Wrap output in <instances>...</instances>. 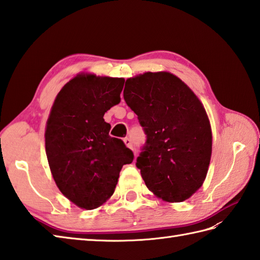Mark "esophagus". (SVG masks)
Masks as SVG:
<instances>
[{"mask_svg":"<svg viewBox=\"0 0 260 260\" xmlns=\"http://www.w3.org/2000/svg\"><path fill=\"white\" fill-rule=\"evenodd\" d=\"M123 142H124V145L128 147V148H130V149H134V146H132V141H131V139L130 138H124L123 139Z\"/></svg>","mask_w":260,"mask_h":260,"instance_id":"1","label":"esophagus"}]
</instances>
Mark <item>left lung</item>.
Masks as SVG:
<instances>
[{"label":"left lung","mask_w":260,"mask_h":260,"mask_svg":"<svg viewBox=\"0 0 260 260\" xmlns=\"http://www.w3.org/2000/svg\"><path fill=\"white\" fill-rule=\"evenodd\" d=\"M123 98L147 135L136 166L148 189L168 203L191 197L211 157V126L203 103L169 72L128 79Z\"/></svg>","instance_id":"left-lung-1"}]
</instances>
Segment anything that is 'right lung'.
<instances>
[{
    "instance_id": "obj_1",
    "label": "right lung",
    "mask_w": 260,
    "mask_h": 260,
    "mask_svg": "<svg viewBox=\"0 0 260 260\" xmlns=\"http://www.w3.org/2000/svg\"><path fill=\"white\" fill-rule=\"evenodd\" d=\"M123 78L78 74L57 93L45 128V151L54 181L82 209H94L114 192L134 153L109 136L103 115L120 102Z\"/></svg>"
}]
</instances>
